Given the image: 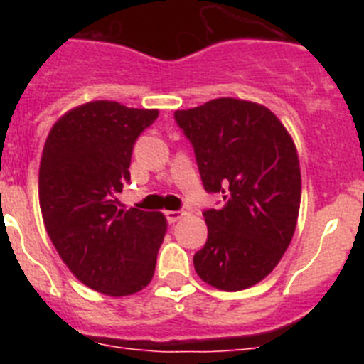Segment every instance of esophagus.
Wrapping results in <instances>:
<instances>
[{"label": "esophagus", "instance_id": "esophagus-1", "mask_svg": "<svg viewBox=\"0 0 364 364\" xmlns=\"http://www.w3.org/2000/svg\"><path fill=\"white\" fill-rule=\"evenodd\" d=\"M184 215H186V211H171V210L166 211V218L171 222V224H173V222H178L180 218L184 217Z\"/></svg>", "mask_w": 364, "mask_h": 364}]
</instances>
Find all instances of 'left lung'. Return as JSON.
Masks as SVG:
<instances>
[{
	"mask_svg": "<svg viewBox=\"0 0 364 364\" xmlns=\"http://www.w3.org/2000/svg\"><path fill=\"white\" fill-rule=\"evenodd\" d=\"M193 144L205 191L226 204L204 211L208 242L195 253L198 277L222 291L268 277L295 233L301 167L290 133L264 105L215 98L175 111Z\"/></svg>",
	"mask_w": 364,
	"mask_h": 364,
	"instance_id": "1",
	"label": "left lung"
}]
</instances>
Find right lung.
Here are the masks:
<instances>
[{
  "mask_svg": "<svg viewBox=\"0 0 364 364\" xmlns=\"http://www.w3.org/2000/svg\"><path fill=\"white\" fill-rule=\"evenodd\" d=\"M156 109L95 100L63 114L45 140L40 208L58 255L85 286L111 297L144 290L167 231L162 213L120 210L133 146Z\"/></svg>",
  "mask_w": 364,
  "mask_h": 364,
  "instance_id": "obj_1",
  "label": "right lung"
}]
</instances>
